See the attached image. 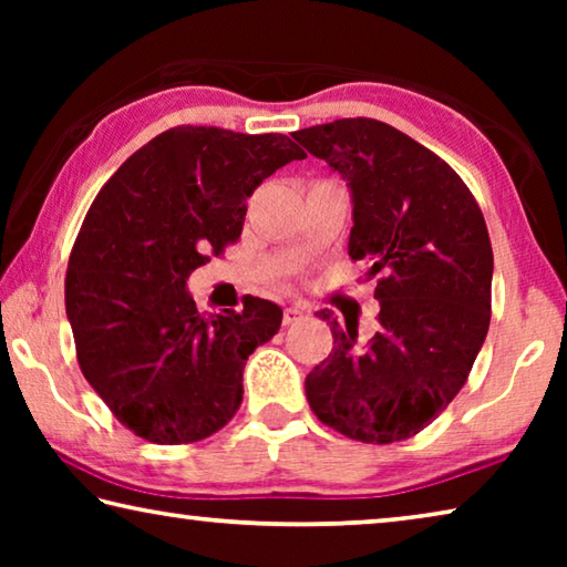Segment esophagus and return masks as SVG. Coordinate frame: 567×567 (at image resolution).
<instances>
[{
  "label": "esophagus",
  "instance_id": "esophagus-1",
  "mask_svg": "<svg viewBox=\"0 0 567 567\" xmlns=\"http://www.w3.org/2000/svg\"><path fill=\"white\" fill-rule=\"evenodd\" d=\"M302 318H305V310H302V307H285V312H282V324H285V328H290V324L300 322Z\"/></svg>",
  "mask_w": 567,
  "mask_h": 567
}]
</instances>
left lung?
<instances>
[{
  "label": "left lung",
  "instance_id": "1",
  "mask_svg": "<svg viewBox=\"0 0 567 567\" xmlns=\"http://www.w3.org/2000/svg\"><path fill=\"white\" fill-rule=\"evenodd\" d=\"M352 189L350 257L375 277L380 330L330 312L332 352L305 380L324 425L360 443L425 430L467 382L491 328L493 247L473 192L435 152L370 117L295 132Z\"/></svg>",
  "mask_w": 567,
  "mask_h": 567
}]
</instances>
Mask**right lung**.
<instances>
[{
    "label": "right lung",
    "mask_w": 567,
    "mask_h": 567,
    "mask_svg": "<svg viewBox=\"0 0 567 567\" xmlns=\"http://www.w3.org/2000/svg\"><path fill=\"white\" fill-rule=\"evenodd\" d=\"M305 152L287 134L172 127L94 197L66 265L76 362L124 427L187 445L243 402L245 360L277 334L275 302L197 312L187 277L243 235L247 197Z\"/></svg>",
    "instance_id": "add662e5"
}]
</instances>
